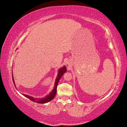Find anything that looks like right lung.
<instances>
[{
	"mask_svg": "<svg viewBox=\"0 0 127 127\" xmlns=\"http://www.w3.org/2000/svg\"><path fill=\"white\" fill-rule=\"evenodd\" d=\"M66 68L65 66H64L63 67L61 68V69H59V72H58V76L57 78H56V80L55 82V85H54V89L53 90V91H51L50 94H49L48 95H47L44 98H33V97H31V96L27 95L25 94H23V96H25V97H26L27 98H29L30 100L32 101L35 102H37V103H39V104H45V103H47L48 102L52 100L56 95V94H57V86L58 84V82L60 79H61V77L63 76V74L66 72ZM12 79H13V83L15 86V83H14V78L12 76Z\"/></svg>",
	"mask_w": 127,
	"mask_h": 127,
	"instance_id": "right-lung-1",
	"label": "right lung"
}]
</instances>
